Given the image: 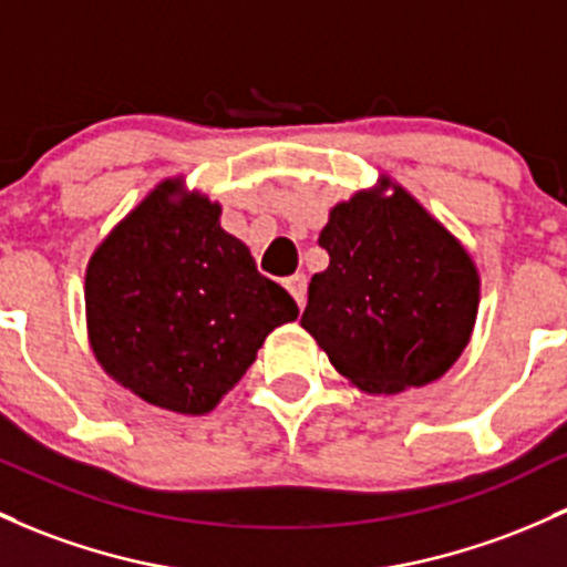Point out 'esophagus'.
I'll list each match as a JSON object with an SVG mask.
<instances>
[{"instance_id":"esophagus-1","label":"esophagus","mask_w":567,"mask_h":567,"mask_svg":"<svg viewBox=\"0 0 567 567\" xmlns=\"http://www.w3.org/2000/svg\"><path fill=\"white\" fill-rule=\"evenodd\" d=\"M284 286H286V289H289V295L295 297V300H297V306H300V308H306V286H308V278L302 276V272H297V276L286 278Z\"/></svg>"}]
</instances>
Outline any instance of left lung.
Masks as SVG:
<instances>
[{"instance_id":"1","label":"left lung","mask_w":567,"mask_h":567,"mask_svg":"<svg viewBox=\"0 0 567 567\" xmlns=\"http://www.w3.org/2000/svg\"><path fill=\"white\" fill-rule=\"evenodd\" d=\"M327 270L308 286L302 330L368 394L437 381L465 351L478 313L476 261L403 186L381 175L330 210Z\"/></svg>"}]
</instances>
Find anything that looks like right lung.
<instances>
[{"label": "right lung", "mask_w": 567, "mask_h": 567, "mask_svg": "<svg viewBox=\"0 0 567 567\" xmlns=\"http://www.w3.org/2000/svg\"><path fill=\"white\" fill-rule=\"evenodd\" d=\"M221 205L162 181L94 248L86 327L96 362L148 405L203 416L251 368L265 338L297 319Z\"/></svg>", "instance_id": "right-lung-1"}]
</instances>
